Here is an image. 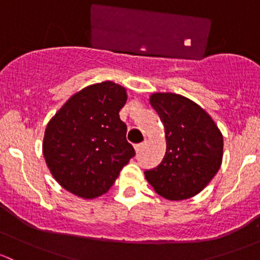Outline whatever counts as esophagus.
<instances>
[{"mask_svg":"<svg viewBox=\"0 0 260 260\" xmlns=\"http://www.w3.org/2000/svg\"><path fill=\"white\" fill-rule=\"evenodd\" d=\"M146 146V141L145 142H142V143H138V145H136L135 146V149H136V152H137V153H140L141 151H142L143 149V147Z\"/></svg>","mask_w":260,"mask_h":260,"instance_id":"esophagus-1","label":"esophagus"}]
</instances>
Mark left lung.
Here are the masks:
<instances>
[{"instance_id": "1", "label": "left lung", "mask_w": 260, "mask_h": 260, "mask_svg": "<svg viewBox=\"0 0 260 260\" xmlns=\"http://www.w3.org/2000/svg\"><path fill=\"white\" fill-rule=\"evenodd\" d=\"M149 104L164 124L166 153L156 169L145 172L146 180L167 200L192 198L221 166V132L205 109L180 94L153 93Z\"/></svg>"}]
</instances>
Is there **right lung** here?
<instances>
[{
  "label": "right lung",
  "mask_w": 260,
  "mask_h": 260,
  "mask_svg": "<svg viewBox=\"0 0 260 260\" xmlns=\"http://www.w3.org/2000/svg\"><path fill=\"white\" fill-rule=\"evenodd\" d=\"M124 86L102 81L73 94L46 125L43 153L52 177L78 198L106 193L135 156L119 111Z\"/></svg>",
  "instance_id": "right-lung-1"
}]
</instances>
